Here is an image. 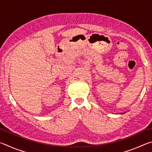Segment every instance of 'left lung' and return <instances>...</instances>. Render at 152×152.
<instances>
[{"instance_id":"8db88e82","label":"left lung","mask_w":152,"mask_h":152,"mask_svg":"<svg viewBox=\"0 0 152 152\" xmlns=\"http://www.w3.org/2000/svg\"><path fill=\"white\" fill-rule=\"evenodd\" d=\"M121 114H123V113H121Z\"/></svg>"}]
</instances>
